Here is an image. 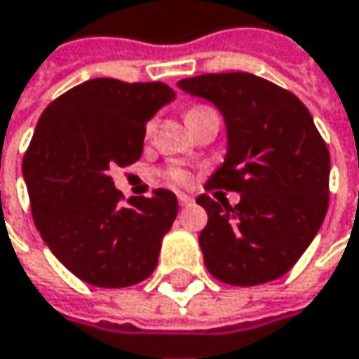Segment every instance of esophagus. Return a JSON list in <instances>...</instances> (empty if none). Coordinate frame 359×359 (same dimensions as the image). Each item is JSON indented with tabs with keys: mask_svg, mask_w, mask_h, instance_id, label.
I'll return each instance as SVG.
<instances>
[{
	"mask_svg": "<svg viewBox=\"0 0 359 359\" xmlns=\"http://www.w3.org/2000/svg\"><path fill=\"white\" fill-rule=\"evenodd\" d=\"M179 203L182 207H189V205H193V199L189 195H179Z\"/></svg>",
	"mask_w": 359,
	"mask_h": 359,
	"instance_id": "34e87169",
	"label": "esophagus"
}]
</instances>
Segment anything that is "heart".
Instances as JSON below:
<instances>
[{
	"instance_id": "heart-1",
	"label": "heart",
	"mask_w": 359,
	"mask_h": 359,
	"mask_svg": "<svg viewBox=\"0 0 359 359\" xmlns=\"http://www.w3.org/2000/svg\"><path fill=\"white\" fill-rule=\"evenodd\" d=\"M201 117L219 116H217V111H215L213 107H209V105H193V107H189V111H187V121H195V119H201ZM154 128H156V123H154V121H148L146 134H152ZM166 179L170 180L172 184H189V172L179 168V166H170V168L166 170Z\"/></svg>"
}]
</instances>
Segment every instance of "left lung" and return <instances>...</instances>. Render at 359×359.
Returning a JSON list of instances; mask_svg holds the SVG:
<instances>
[{
  "instance_id": "obj_1",
  "label": "left lung",
  "mask_w": 359,
  "mask_h": 359,
  "mask_svg": "<svg viewBox=\"0 0 359 359\" xmlns=\"http://www.w3.org/2000/svg\"><path fill=\"white\" fill-rule=\"evenodd\" d=\"M179 87L213 101L227 123V156L205 189L240 193L233 207L197 199L209 217L199 233L207 270L233 286L285 276L329 207V150L305 103L252 73L199 74Z\"/></svg>"
}]
</instances>
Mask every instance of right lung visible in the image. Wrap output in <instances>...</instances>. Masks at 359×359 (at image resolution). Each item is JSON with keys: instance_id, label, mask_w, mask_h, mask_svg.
<instances>
[{"instance_id": "right-lung-1", "label": "right lung", "mask_w": 359, "mask_h": 359, "mask_svg": "<svg viewBox=\"0 0 359 359\" xmlns=\"http://www.w3.org/2000/svg\"><path fill=\"white\" fill-rule=\"evenodd\" d=\"M175 99L160 81L91 79L44 109L24 154L36 229L76 278L101 288L146 280L179 213L175 193L123 195L109 170L142 156L146 121Z\"/></svg>"}]
</instances>
